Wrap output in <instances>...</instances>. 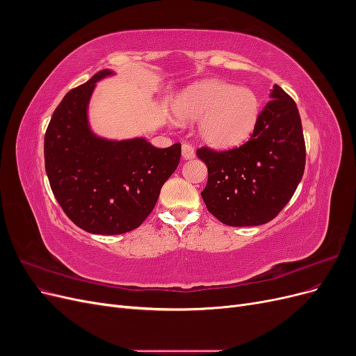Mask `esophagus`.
I'll return each mask as SVG.
<instances>
[{
  "instance_id": "34e87169",
  "label": "esophagus",
  "mask_w": 356,
  "mask_h": 356,
  "mask_svg": "<svg viewBox=\"0 0 356 356\" xmlns=\"http://www.w3.org/2000/svg\"><path fill=\"white\" fill-rule=\"evenodd\" d=\"M195 157V148H193L190 144H182V159H193Z\"/></svg>"
}]
</instances>
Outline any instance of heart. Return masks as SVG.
<instances>
[{
	"mask_svg": "<svg viewBox=\"0 0 356 356\" xmlns=\"http://www.w3.org/2000/svg\"><path fill=\"white\" fill-rule=\"evenodd\" d=\"M261 104L254 90L220 80L203 81L179 96L177 115L199 122V135L215 148H232L246 141L260 117Z\"/></svg>",
	"mask_w": 356,
	"mask_h": 356,
	"instance_id": "obj_1",
	"label": "heart"
}]
</instances>
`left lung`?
<instances>
[{
    "mask_svg": "<svg viewBox=\"0 0 356 356\" xmlns=\"http://www.w3.org/2000/svg\"><path fill=\"white\" fill-rule=\"evenodd\" d=\"M245 144L217 152L196 149L208 166L202 199L208 211L232 227L272 221L303 178L306 144L294 99L276 84Z\"/></svg>",
    "mask_w": 356,
    "mask_h": 356,
    "instance_id": "obj_1",
    "label": "left lung"
}]
</instances>
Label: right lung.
<instances>
[{
    "label": "right lung",
    "mask_w": 356,
    "mask_h": 356,
    "mask_svg": "<svg viewBox=\"0 0 356 356\" xmlns=\"http://www.w3.org/2000/svg\"><path fill=\"white\" fill-rule=\"evenodd\" d=\"M96 72L70 90L51 115L44 136V163L53 195L67 217L93 234L138 229L156 207L160 188L174 174L181 144L156 148L143 138L106 141L88 124Z\"/></svg>",
    "instance_id": "1"
}]
</instances>
